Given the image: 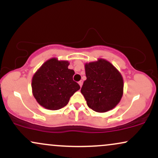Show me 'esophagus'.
Listing matches in <instances>:
<instances>
[{"label":"esophagus","instance_id":"obj_1","mask_svg":"<svg viewBox=\"0 0 158 158\" xmlns=\"http://www.w3.org/2000/svg\"><path fill=\"white\" fill-rule=\"evenodd\" d=\"M82 84H83V81H82L81 80V81H79V85H80V87L82 86Z\"/></svg>","mask_w":158,"mask_h":158}]
</instances>
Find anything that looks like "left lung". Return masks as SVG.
Returning <instances> with one entry per match:
<instances>
[{
    "label": "left lung",
    "instance_id": "8db88e82",
    "mask_svg": "<svg viewBox=\"0 0 158 158\" xmlns=\"http://www.w3.org/2000/svg\"><path fill=\"white\" fill-rule=\"evenodd\" d=\"M87 79L81 93L87 105L94 111L106 112L113 109L123 94V79L109 61L99 59L85 65Z\"/></svg>",
    "mask_w": 158,
    "mask_h": 158
}]
</instances>
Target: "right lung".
Segmentation results:
<instances>
[{
    "mask_svg": "<svg viewBox=\"0 0 158 158\" xmlns=\"http://www.w3.org/2000/svg\"><path fill=\"white\" fill-rule=\"evenodd\" d=\"M68 61L56 58L48 60L34 74L32 94L38 103L49 110H59L67 106L69 99L80 86L73 80L75 73L68 69Z\"/></svg>",
    "mask_w": 158,
    "mask_h": 158,
    "instance_id": "obj_1",
    "label": "right lung"
}]
</instances>
